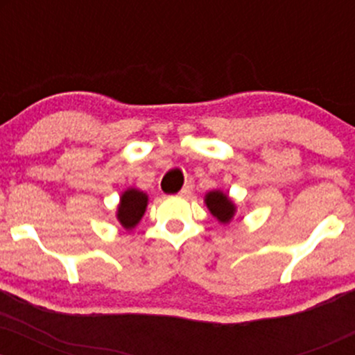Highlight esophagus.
I'll use <instances>...</instances> for the list:
<instances>
[{
    "label": "esophagus",
    "mask_w": 355,
    "mask_h": 355,
    "mask_svg": "<svg viewBox=\"0 0 355 355\" xmlns=\"http://www.w3.org/2000/svg\"><path fill=\"white\" fill-rule=\"evenodd\" d=\"M191 190H193V183L187 182L185 187H183V189L178 191V195H180V197H189V195L191 193Z\"/></svg>",
    "instance_id": "esophagus-1"
}]
</instances>
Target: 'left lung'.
Instances as JSON below:
<instances>
[{
	"instance_id": "8db88e82",
	"label": "left lung",
	"mask_w": 355,
	"mask_h": 355,
	"mask_svg": "<svg viewBox=\"0 0 355 355\" xmlns=\"http://www.w3.org/2000/svg\"><path fill=\"white\" fill-rule=\"evenodd\" d=\"M205 202H207V207H209L211 211V215L217 217L220 222H229V220L234 217V211H235L234 203H232L229 198H227V195H223L222 191L218 190L210 191V193L205 197Z\"/></svg>"
}]
</instances>
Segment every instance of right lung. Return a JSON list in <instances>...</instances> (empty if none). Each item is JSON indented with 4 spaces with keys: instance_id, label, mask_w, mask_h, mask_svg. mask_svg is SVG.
<instances>
[{
    "instance_id": "right-lung-1",
    "label": "right lung",
    "mask_w": 355,
    "mask_h": 355,
    "mask_svg": "<svg viewBox=\"0 0 355 355\" xmlns=\"http://www.w3.org/2000/svg\"><path fill=\"white\" fill-rule=\"evenodd\" d=\"M146 195L144 191L130 189L121 195L120 207H118V220L125 229H133L140 222L141 215L146 209Z\"/></svg>"
}]
</instances>
